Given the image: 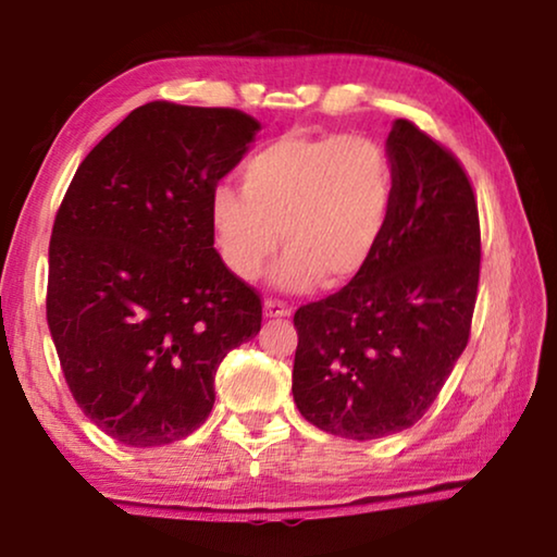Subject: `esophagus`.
I'll use <instances>...</instances> for the list:
<instances>
[{
    "label": "esophagus",
    "mask_w": 557,
    "mask_h": 557,
    "mask_svg": "<svg viewBox=\"0 0 557 557\" xmlns=\"http://www.w3.org/2000/svg\"><path fill=\"white\" fill-rule=\"evenodd\" d=\"M292 314V307H287L282 299H265V317L268 319H282V317H289Z\"/></svg>",
    "instance_id": "obj_1"
}]
</instances>
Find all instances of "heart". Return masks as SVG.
I'll list each match as a JSON object with an SVG mask.
<instances>
[{
  "label": "heart",
  "mask_w": 557,
  "mask_h": 557,
  "mask_svg": "<svg viewBox=\"0 0 557 557\" xmlns=\"http://www.w3.org/2000/svg\"><path fill=\"white\" fill-rule=\"evenodd\" d=\"M393 203L391 157L371 137L292 132L245 162L243 188H215L211 225L240 280H258L285 240L275 282L301 292L322 277L344 285L361 275L381 248Z\"/></svg>",
  "instance_id": "obj_1"
}]
</instances>
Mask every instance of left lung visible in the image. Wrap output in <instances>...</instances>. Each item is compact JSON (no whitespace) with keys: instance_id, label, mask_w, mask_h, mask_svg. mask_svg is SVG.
<instances>
[{"instance_id":"8db88e82","label":"left lung","mask_w":557,"mask_h":557,"mask_svg":"<svg viewBox=\"0 0 557 557\" xmlns=\"http://www.w3.org/2000/svg\"><path fill=\"white\" fill-rule=\"evenodd\" d=\"M395 203L361 275L297 309L292 393L329 435L379 440L412 428L467 348L482 233L459 159L410 120L388 135Z\"/></svg>"}]
</instances>
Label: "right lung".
<instances>
[{"instance_id":"obj_1","label":"right lung","mask_w":557,"mask_h":557,"mask_svg":"<svg viewBox=\"0 0 557 557\" xmlns=\"http://www.w3.org/2000/svg\"><path fill=\"white\" fill-rule=\"evenodd\" d=\"M260 129L233 108L154 100L92 147L53 221L46 319L81 410L127 447L211 414L215 371L262 301L213 248L211 196Z\"/></svg>"}]
</instances>
